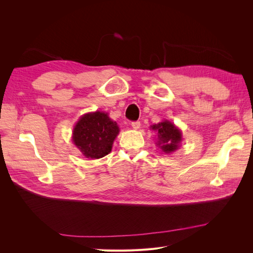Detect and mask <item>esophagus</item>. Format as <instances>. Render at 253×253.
I'll return each mask as SVG.
<instances>
[{"label":"esophagus","mask_w":253,"mask_h":253,"mask_svg":"<svg viewBox=\"0 0 253 253\" xmlns=\"http://www.w3.org/2000/svg\"><path fill=\"white\" fill-rule=\"evenodd\" d=\"M132 127L134 129H138L140 127V121H134V122H132Z\"/></svg>","instance_id":"obj_1"}]
</instances>
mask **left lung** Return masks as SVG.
I'll use <instances>...</instances> for the list:
<instances>
[{"mask_svg": "<svg viewBox=\"0 0 253 253\" xmlns=\"http://www.w3.org/2000/svg\"><path fill=\"white\" fill-rule=\"evenodd\" d=\"M151 128L157 132L156 145L166 154H171L179 149L182 133L171 121L165 119L159 124L151 126Z\"/></svg>", "mask_w": 253, "mask_h": 253, "instance_id": "8db88e82", "label": "left lung"}]
</instances>
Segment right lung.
I'll list each match as a JSON object with an SVG mask.
<instances>
[{
  "mask_svg": "<svg viewBox=\"0 0 253 253\" xmlns=\"http://www.w3.org/2000/svg\"><path fill=\"white\" fill-rule=\"evenodd\" d=\"M119 126L105 112H90L82 115L73 128L72 140L83 156L99 159L111 153Z\"/></svg>",
  "mask_w": 253,
  "mask_h": 253,
  "instance_id": "add662e5",
  "label": "right lung"
}]
</instances>
